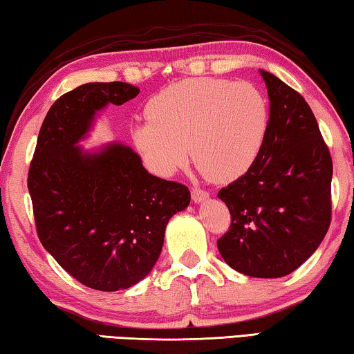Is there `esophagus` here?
Returning <instances> with one entry per match:
<instances>
[{
    "mask_svg": "<svg viewBox=\"0 0 354 354\" xmlns=\"http://www.w3.org/2000/svg\"><path fill=\"white\" fill-rule=\"evenodd\" d=\"M192 198L194 203H203L209 198V192H206V189H201V188H192Z\"/></svg>",
    "mask_w": 354,
    "mask_h": 354,
    "instance_id": "esophagus-1",
    "label": "esophagus"
}]
</instances>
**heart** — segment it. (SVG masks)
<instances>
[{"label":"heart","mask_w":354,"mask_h":354,"mask_svg":"<svg viewBox=\"0 0 354 354\" xmlns=\"http://www.w3.org/2000/svg\"><path fill=\"white\" fill-rule=\"evenodd\" d=\"M148 120L132 127L147 166L169 177L193 162L214 182H232L255 165L270 127V106L250 83L188 78L148 100Z\"/></svg>","instance_id":"1"}]
</instances>
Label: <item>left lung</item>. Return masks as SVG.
<instances>
[{"mask_svg":"<svg viewBox=\"0 0 354 354\" xmlns=\"http://www.w3.org/2000/svg\"><path fill=\"white\" fill-rule=\"evenodd\" d=\"M260 75L270 99L268 134L255 165L217 194L232 215L217 245L239 273L281 278L299 268L329 230L332 158L304 97L278 76Z\"/></svg>","mask_w":354,"mask_h":354,"instance_id":"8db88e82","label":"left lung"}]
</instances>
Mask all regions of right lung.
<instances>
[{
  "instance_id": "1",
  "label": "right lung",
  "mask_w": 354,
  "mask_h": 354,
  "mask_svg": "<svg viewBox=\"0 0 354 354\" xmlns=\"http://www.w3.org/2000/svg\"><path fill=\"white\" fill-rule=\"evenodd\" d=\"M137 86L88 83L59 97L41 124L28 169L35 225L44 249L91 289L139 283L160 257L169 218L189 204V189L155 177L121 143L88 153L76 147L109 104L134 99Z\"/></svg>"
}]
</instances>
